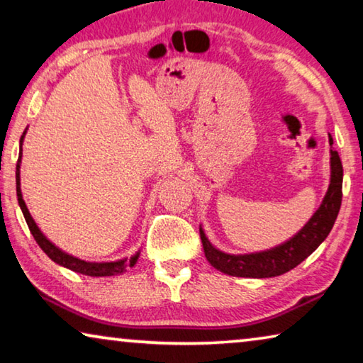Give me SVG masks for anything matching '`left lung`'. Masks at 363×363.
<instances>
[{
    "mask_svg": "<svg viewBox=\"0 0 363 363\" xmlns=\"http://www.w3.org/2000/svg\"><path fill=\"white\" fill-rule=\"evenodd\" d=\"M330 144L333 138L328 134ZM331 179L330 187L325 194V199L318 210L314 213L307 224L290 240L279 245L272 250L259 251L250 255H230L213 247L205 235V230L200 225V238L203 243L205 256L214 269L220 270L232 277H250V279H267L277 277L288 272L303 262L320 247V243L328 237L330 230L337 218L342 199V164L337 152L330 150Z\"/></svg>",
    "mask_w": 363,
    "mask_h": 363,
    "instance_id": "obj_1",
    "label": "left lung"
}]
</instances>
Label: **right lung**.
<instances>
[{
  "mask_svg": "<svg viewBox=\"0 0 363 363\" xmlns=\"http://www.w3.org/2000/svg\"><path fill=\"white\" fill-rule=\"evenodd\" d=\"M27 130L23 131L22 138H21V145H19V160H17V167H16V190H17V200H19V206L23 213V218L27 220V225L30 232H32L33 238L36 240V243L40 245V248L45 251V253L51 257V259L59 264V266L67 267L73 270V272H78V274H83V275H89V277H112V275H118L123 274L128 267H133L134 264L138 262L139 259V251L134 256H131L130 259H120V261H115V262H88V261H83L79 259V257L72 256L69 253H65L60 248H57L56 245L52 242H49L48 238L45 237V233H43L38 225L32 218V214H30L28 208L26 205V201H23V196H22V190H21V163H22V144H23V138H26Z\"/></svg>",
  "mask_w": 363,
  "mask_h": 363,
  "instance_id": "1",
  "label": "right lung"
}]
</instances>
